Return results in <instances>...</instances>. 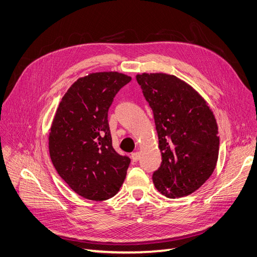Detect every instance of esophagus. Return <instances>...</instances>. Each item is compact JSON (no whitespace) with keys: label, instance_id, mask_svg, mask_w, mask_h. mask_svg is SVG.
Listing matches in <instances>:
<instances>
[{"label":"esophagus","instance_id":"34e87169","mask_svg":"<svg viewBox=\"0 0 257 257\" xmlns=\"http://www.w3.org/2000/svg\"><path fill=\"white\" fill-rule=\"evenodd\" d=\"M131 158H132V160L134 161V162H137V161L140 159V153H139V152H134V153H132Z\"/></svg>","mask_w":257,"mask_h":257}]
</instances>
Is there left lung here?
Segmentation results:
<instances>
[{
	"label": "left lung",
	"mask_w": 257,
	"mask_h": 257,
	"mask_svg": "<svg viewBox=\"0 0 257 257\" xmlns=\"http://www.w3.org/2000/svg\"><path fill=\"white\" fill-rule=\"evenodd\" d=\"M153 109L162 156L153 182L169 198L188 196L206 182L218 159L216 119L197 90L164 73L136 76Z\"/></svg>",
	"instance_id": "left-lung-1"
}]
</instances>
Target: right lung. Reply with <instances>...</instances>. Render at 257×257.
Returning a JSON list of instances; mask_svg holds the SVG:
<instances>
[{"instance_id": "obj_1", "label": "right lung", "mask_w": 257, "mask_h": 257, "mask_svg": "<svg viewBox=\"0 0 257 257\" xmlns=\"http://www.w3.org/2000/svg\"><path fill=\"white\" fill-rule=\"evenodd\" d=\"M131 80L118 71L79 78L61 99L51 123L50 159L68 187L86 199L111 198L125 179L131 160L112 148L107 111Z\"/></svg>"}]
</instances>
